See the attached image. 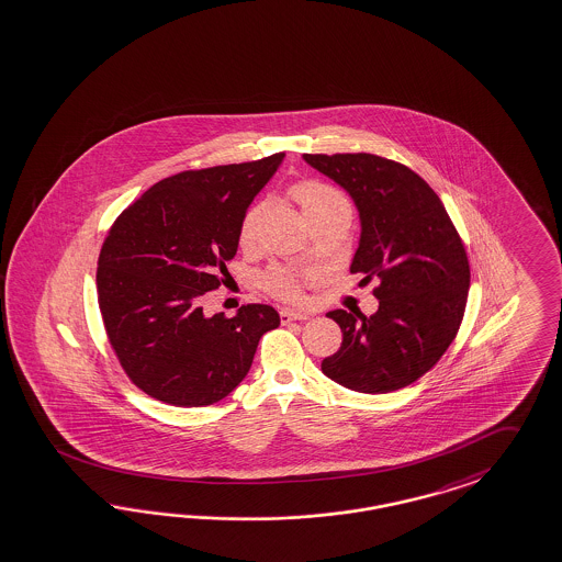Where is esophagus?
<instances>
[{
	"instance_id": "esophagus-1",
	"label": "esophagus",
	"mask_w": 562,
	"mask_h": 562,
	"mask_svg": "<svg viewBox=\"0 0 562 562\" xmlns=\"http://www.w3.org/2000/svg\"><path fill=\"white\" fill-rule=\"evenodd\" d=\"M279 316H281V321L283 323H291V321H306L308 318V314L306 312H293L290 308H281L279 311Z\"/></svg>"
}]
</instances>
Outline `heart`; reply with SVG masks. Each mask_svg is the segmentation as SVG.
<instances>
[{"label": "heart", "mask_w": 562, "mask_h": 562, "mask_svg": "<svg viewBox=\"0 0 562 562\" xmlns=\"http://www.w3.org/2000/svg\"><path fill=\"white\" fill-rule=\"evenodd\" d=\"M291 195L302 206L304 214L314 221L323 214H329L335 210H350L348 198L327 183L321 181H300L291 188ZM265 218V204H254L244 212L239 227H237V244L241 250L250 251L258 244L260 235V223ZM265 290L271 291L272 295L281 300H300L302 297V272L290 269V267H272L262 277Z\"/></svg>", "instance_id": "b5f03b06"}]
</instances>
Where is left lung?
<instances>
[{
  "label": "left lung",
  "instance_id": "obj_1",
  "mask_svg": "<svg viewBox=\"0 0 562 562\" xmlns=\"http://www.w3.org/2000/svg\"><path fill=\"white\" fill-rule=\"evenodd\" d=\"M304 160L352 195L360 244L350 271L379 279V311H331L344 333L321 369L360 394L415 383L454 341L471 271L454 223L415 170L374 154H304Z\"/></svg>",
  "mask_w": 562,
  "mask_h": 562
}]
</instances>
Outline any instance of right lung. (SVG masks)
Instances as JSON below:
<instances>
[{"label": "right lung", "mask_w": 562, "mask_h": 562, "mask_svg": "<svg viewBox=\"0 0 562 562\" xmlns=\"http://www.w3.org/2000/svg\"><path fill=\"white\" fill-rule=\"evenodd\" d=\"M285 154L183 170L121 212L98 260V304L126 376L172 406H210L244 381L260 337L279 327L267 304L206 316L225 283L237 227Z\"/></svg>", "instance_id": "1"}]
</instances>
